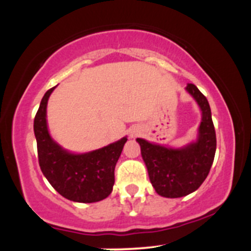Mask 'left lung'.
<instances>
[{"label":"left lung","instance_id":"left-lung-1","mask_svg":"<svg viewBox=\"0 0 251 251\" xmlns=\"http://www.w3.org/2000/svg\"><path fill=\"white\" fill-rule=\"evenodd\" d=\"M186 90L201 109L197 142L173 149L137 138L149 179L156 193L165 198H179L197 191L209 175L216 151V133L209 102L193 83H188Z\"/></svg>","mask_w":251,"mask_h":251}]
</instances>
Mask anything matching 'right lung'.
<instances>
[{
	"label": "right lung",
	"mask_w": 251,
	"mask_h": 251,
	"mask_svg": "<svg viewBox=\"0 0 251 251\" xmlns=\"http://www.w3.org/2000/svg\"><path fill=\"white\" fill-rule=\"evenodd\" d=\"M54 87L45 93L35 115L34 132L42 174L64 198L76 203L103 201L113 191L114 170L127 138L85 154H72L50 138L47 128V102Z\"/></svg>",
	"instance_id": "obj_1"
}]
</instances>
